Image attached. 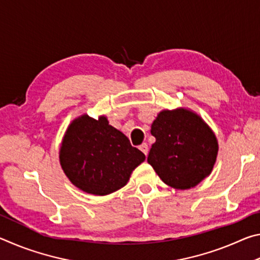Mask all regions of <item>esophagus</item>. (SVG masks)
Wrapping results in <instances>:
<instances>
[{
  "label": "esophagus",
  "mask_w": 260,
  "mask_h": 260,
  "mask_svg": "<svg viewBox=\"0 0 260 260\" xmlns=\"http://www.w3.org/2000/svg\"><path fill=\"white\" fill-rule=\"evenodd\" d=\"M140 150L141 151H142L143 153H144V155H148V144L147 143H142V144H141V146H140Z\"/></svg>",
  "instance_id": "obj_1"
}]
</instances>
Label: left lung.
Segmentation results:
<instances>
[{
  "label": "left lung",
  "mask_w": 260,
  "mask_h": 260,
  "mask_svg": "<svg viewBox=\"0 0 260 260\" xmlns=\"http://www.w3.org/2000/svg\"><path fill=\"white\" fill-rule=\"evenodd\" d=\"M156 138L148 162L164 183L189 189L210 175L218 155L212 129L190 110H162L151 125Z\"/></svg>",
  "instance_id": "8db88e82"
}]
</instances>
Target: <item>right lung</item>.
I'll list each match as a JSON object with an SVG mask.
<instances>
[{
	"label": "right lung",
	"mask_w": 260,
	"mask_h": 260,
	"mask_svg": "<svg viewBox=\"0 0 260 260\" xmlns=\"http://www.w3.org/2000/svg\"><path fill=\"white\" fill-rule=\"evenodd\" d=\"M144 159V153L132 147L127 136L109 125L104 116L98 120L87 114L76 118L59 150L60 166L70 181L99 196L124 187Z\"/></svg>",
	"instance_id": "add662e5"
}]
</instances>
